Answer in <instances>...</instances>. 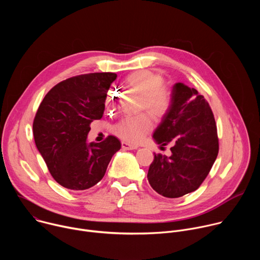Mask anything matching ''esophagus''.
Segmentation results:
<instances>
[{
  "label": "esophagus",
  "instance_id": "obj_1",
  "mask_svg": "<svg viewBox=\"0 0 260 260\" xmlns=\"http://www.w3.org/2000/svg\"><path fill=\"white\" fill-rule=\"evenodd\" d=\"M121 146H122V149H124V150H135V149H137V148H138V146L128 144L126 142H122Z\"/></svg>",
  "mask_w": 260,
  "mask_h": 260
}]
</instances>
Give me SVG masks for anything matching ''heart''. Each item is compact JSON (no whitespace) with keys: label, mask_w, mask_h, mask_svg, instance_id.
Returning <instances> with one entry per match:
<instances>
[{"label":"heart","mask_w":260,"mask_h":260,"mask_svg":"<svg viewBox=\"0 0 260 260\" xmlns=\"http://www.w3.org/2000/svg\"><path fill=\"white\" fill-rule=\"evenodd\" d=\"M164 78L159 74L141 70L136 71L124 79V85L132 91L141 95V108L147 110L155 119L164 118L170 111L172 95L164 86ZM116 93L113 89L108 90L105 98V108L109 112L115 108ZM152 127L150 117L146 114L122 118L117 122L112 132L118 138L128 143L137 144Z\"/></svg>","instance_id":"obj_1"}]
</instances>
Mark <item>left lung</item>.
I'll list each match as a JSON object with an SVG mask.
<instances>
[{"mask_svg": "<svg viewBox=\"0 0 260 260\" xmlns=\"http://www.w3.org/2000/svg\"><path fill=\"white\" fill-rule=\"evenodd\" d=\"M171 95L170 111L153 139L160 148L172 144V155L154 153L147 178L157 193L176 199L201 186L217 158L219 143L212 110L197 89L179 82Z\"/></svg>", "mask_w": 260, "mask_h": 260, "instance_id": "1", "label": "left lung"}]
</instances>
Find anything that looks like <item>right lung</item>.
<instances>
[{"instance_id": "add662e5", "label": "right lung", "mask_w": 260, "mask_h": 260, "mask_svg": "<svg viewBox=\"0 0 260 260\" xmlns=\"http://www.w3.org/2000/svg\"><path fill=\"white\" fill-rule=\"evenodd\" d=\"M115 73H90L52 87L37 111L32 134L53 179L71 190H85L105 176L121 148L114 136L87 143L90 123L103 117L105 98Z\"/></svg>"}]
</instances>
